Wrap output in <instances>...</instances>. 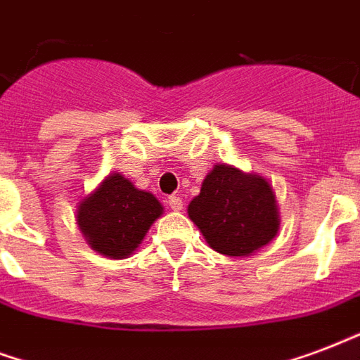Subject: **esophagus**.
I'll list each match as a JSON object with an SVG mask.
<instances>
[{
	"label": "esophagus",
	"instance_id": "34e87169",
	"mask_svg": "<svg viewBox=\"0 0 360 360\" xmlns=\"http://www.w3.org/2000/svg\"><path fill=\"white\" fill-rule=\"evenodd\" d=\"M168 205L174 211H181L183 210V198H181V196H177V194H174V196H169L168 198Z\"/></svg>",
	"mask_w": 360,
	"mask_h": 360
}]
</instances>
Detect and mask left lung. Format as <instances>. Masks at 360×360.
Segmentation results:
<instances>
[{
    "mask_svg": "<svg viewBox=\"0 0 360 360\" xmlns=\"http://www.w3.org/2000/svg\"><path fill=\"white\" fill-rule=\"evenodd\" d=\"M191 221L217 253L249 257L268 245L279 230L274 188L264 177L217 164L200 194L188 204Z\"/></svg>",
    "mask_w": 360,
    "mask_h": 360,
    "instance_id": "8db88e82",
    "label": "left lung"
}]
</instances>
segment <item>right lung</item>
I'll use <instances>...</instances> for the list:
<instances>
[{
    "instance_id": "obj_1",
    "label": "right lung",
    "mask_w": 360,
    "mask_h": 360,
    "mask_svg": "<svg viewBox=\"0 0 360 360\" xmlns=\"http://www.w3.org/2000/svg\"><path fill=\"white\" fill-rule=\"evenodd\" d=\"M164 207L150 192L139 191L120 174L107 175L77 205V224L94 251L126 259L136 251Z\"/></svg>"
}]
</instances>
